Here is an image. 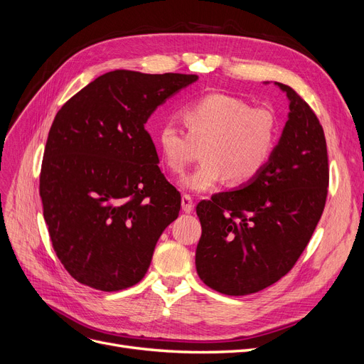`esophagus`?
<instances>
[{"label": "esophagus", "mask_w": 364, "mask_h": 364, "mask_svg": "<svg viewBox=\"0 0 364 364\" xmlns=\"http://www.w3.org/2000/svg\"><path fill=\"white\" fill-rule=\"evenodd\" d=\"M182 210L185 212V214H190V212H193V209H194V202H193V198L188 196V194H183L182 196Z\"/></svg>", "instance_id": "34e87169"}]
</instances>
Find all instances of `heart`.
Returning a JSON list of instances; mask_svg holds the SVG:
<instances>
[{
  "label": "heart",
  "instance_id": "heart-1",
  "mask_svg": "<svg viewBox=\"0 0 364 364\" xmlns=\"http://www.w3.org/2000/svg\"><path fill=\"white\" fill-rule=\"evenodd\" d=\"M186 134L174 120H166L155 134L156 147L166 167L181 173L202 146L203 162L185 174L179 186L205 193L224 179L232 185L253 181L265 168L277 140V120L272 111L250 107L228 93H206L182 109Z\"/></svg>",
  "mask_w": 364,
  "mask_h": 364
}]
</instances>
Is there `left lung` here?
<instances>
[{
  "instance_id": "left-lung-1",
  "label": "left lung",
  "mask_w": 364,
  "mask_h": 364,
  "mask_svg": "<svg viewBox=\"0 0 364 364\" xmlns=\"http://www.w3.org/2000/svg\"><path fill=\"white\" fill-rule=\"evenodd\" d=\"M265 84H269L268 81ZM277 146L257 176L197 205L198 277L224 295H250L279 282L307 247L325 206L328 156L315 112L289 85Z\"/></svg>"
}]
</instances>
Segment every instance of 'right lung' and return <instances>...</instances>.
<instances>
[{
    "label": "right lung",
    "mask_w": 364,
    "mask_h": 364,
    "mask_svg": "<svg viewBox=\"0 0 364 364\" xmlns=\"http://www.w3.org/2000/svg\"><path fill=\"white\" fill-rule=\"evenodd\" d=\"M197 75L112 70L61 107L41 173L43 218L75 280L104 292L139 283L181 194L159 170L144 129L167 99Z\"/></svg>",
    "instance_id": "add662e5"
}]
</instances>
